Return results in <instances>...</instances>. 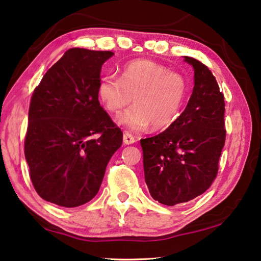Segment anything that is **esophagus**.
<instances>
[{"instance_id": "esophagus-1", "label": "esophagus", "mask_w": 261, "mask_h": 261, "mask_svg": "<svg viewBox=\"0 0 261 261\" xmlns=\"http://www.w3.org/2000/svg\"><path fill=\"white\" fill-rule=\"evenodd\" d=\"M123 141H124L125 145H131L135 144L137 139L130 134V132H124V135H123Z\"/></svg>"}]
</instances>
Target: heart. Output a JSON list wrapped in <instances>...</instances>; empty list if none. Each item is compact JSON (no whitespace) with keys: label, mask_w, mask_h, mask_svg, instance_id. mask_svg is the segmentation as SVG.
<instances>
[{"label":"heart","mask_w":261,"mask_h":261,"mask_svg":"<svg viewBox=\"0 0 261 261\" xmlns=\"http://www.w3.org/2000/svg\"><path fill=\"white\" fill-rule=\"evenodd\" d=\"M118 123L132 131H144L152 124L161 130L174 124L189 96V82L151 60H135L121 69L120 78L105 76L98 84V98L107 112L120 115Z\"/></svg>","instance_id":"heart-1"}]
</instances>
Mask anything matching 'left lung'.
Masks as SVG:
<instances>
[{
  "label": "left lung",
  "instance_id": "obj_1",
  "mask_svg": "<svg viewBox=\"0 0 261 261\" xmlns=\"http://www.w3.org/2000/svg\"><path fill=\"white\" fill-rule=\"evenodd\" d=\"M194 69V86L187 108L174 124L141 139L145 182L154 200L174 206L192 200L218 175L226 141L224 96L211 70L184 56Z\"/></svg>",
  "mask_w": 261,
  "mask_h": 261
}]
</instances>
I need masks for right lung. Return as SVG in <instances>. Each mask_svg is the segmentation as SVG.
Here are the masks:
<instances>
[{
    "label": "right lung",
    "mask_w": 261,
    "mask_h": 261,
    "mask_svg": "<svg viewBox=\"0 0 261 261\" xmlns=\"http://www.w3.org/2000/svg\"><path fill=\"white\" fill-rule=\"evenodd\" d=\"M113 55L71 48L34 88L24 153L35 191L46 201L77 207L93 199L121 147L123 132L98 98L101 67Z\"/></svg>",
    "instance_id": "right-lung-1"
}]
</instances>
